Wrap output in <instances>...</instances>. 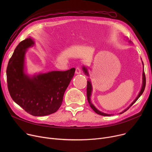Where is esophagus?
Returning <instances> with one entry per match:
<instances>
[{"label":"esophagus","mask_w":152,"mask_h":152,"mask_svg":"<svg viewBox=\"0 0 152 152\" xmlns=\"http://www.w3.org/2000/svg\"><path fill=\"white\" fill-rule=\"evenodd\" d=\"M75 73H76V74H77V75L81 74V70L80 68L77 67V68H76V71H75Z\"/></svg>","instance_id":"34e87169"}]
</instances>
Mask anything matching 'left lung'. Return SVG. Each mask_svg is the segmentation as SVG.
<instances>
[{
	"instance_id": "1",
	"label": "left lung",
	"mask_w": 152,
	"mask_h": 152,
	"mask_svg": "<svg viewBox=\"0 0 152 152\" xmlns=\"http://www.w3.org/2000/svg\"><path fill=\"white\" fill-rule=\"evenodd\" d=\"M130 42V41H129ZM142 64H143V63L142 61ZM83 71L84 72V73L89 76V73H88V71H87V68L83 66ZM145 84H146V79H145V73H144V68L143 69V74H142V88H141V90L139 92V94H138V96L136 97V99H135L133 102L132 103H131V104L127 107L126 109H125L123 111H122V112H121L119 114H122L124 112H125V111H126L127 110H128L133 104L134 103L136 102L138 99L141 96V95L143 94V91H144L145 90ZM92 84H91V80L90 79H89L88 81H87V100H88V102L89 103V105L90 107L92 108V109L95 111V113L100 115H102V116H111V115H111V114H107V113H103L102 112V111H99V110H97L96 108H95L94 107V105L92 104V103H91V94H92Z\"/></svg>"
}]
</instances>
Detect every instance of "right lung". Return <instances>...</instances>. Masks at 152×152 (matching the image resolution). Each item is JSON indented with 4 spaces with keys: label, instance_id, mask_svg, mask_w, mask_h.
<instances>
[{
    "label": "right lung",
    "instance_id": "add662e5",
    "mask_svg": "<svg viewBox=\"0 0 152 152\" xmlns=\"http://www.w3.org/2000/svg\"><path fill=\"white\" fill-rule=\"evenodd\" d=\"M34 44L33 40L29 37L16 47L7 68V81L13 100L29 114L42 116L59 109L75 68L27 75L25 73V53Z\"/></svg>",
    "mask_w": 152,
    "mask_h": 152
}]
</instances>
